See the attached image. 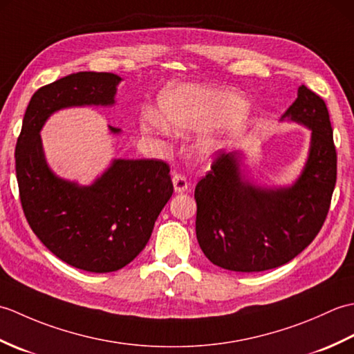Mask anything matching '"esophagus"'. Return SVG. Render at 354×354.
Listing matches in <instances>:
<instances>
[{
  "label": "esophagus",
  "mask_w": 354,
  "mask_h": 354,
  "mask_svg": "<svg viewBox=\"0 0 354 354\" xmlns=\"http://www.w3.org/2000/svg\"><path fill=\"white\" fill-rule=\"evenodd\" d=\"M171 183H173V187H175L176 193H184L189 190V181H187V178L181 175V173H173Z\"/></svg>",
  "instance_id": "obj_1"
}]
</instances>
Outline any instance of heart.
Instances as JSON below:
<instances>
[{
  "label": "heart",
  "instance_id": "b5f03b06",
  "mask_svg": "<svg viewBox=\"0 0 354 354\" xmlns=\"http://www.w3.org/2000/svg\"><path fill=\"white\" fill-rule=\"evenodd\" d=\"M158 109L165 123L176 131L202 132L237 122L246 114L248 104L234 93L196 85H173L160 94ZM162 120L158 115H149L142 126L147 131L164 132Z\"/></svg>",
  "mask_w": 354,
  "mask_h": 354
}]
</instances>
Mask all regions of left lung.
Wrapping results in <instances>:
<instances>
[{"mask_svg": "<svg viewBox=\"0 0 354 354\" xmlns=\"http://www.w3.org/2000/svg\"><path fill=\"white\" fill-rule=\"evenodd\" d=\"M284 120L312 132L307 161L292 185L254 184L242 170L243 153L230 152L216 158L194 189L196 237L216 266L236 272L281 266L312 243L326 221L336 184V149L326 103L301 85Z\"/></svg>", "mask_w": 354, "mask_h": 354, "instance_id": "1", "label": "left lung"}]
</instances>
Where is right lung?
Segmentation results:
<instances>
[{
	"instance_id": "add662e5",
	"label": "right lung",
	"mask_w": 354,
	"mask_h": 354,
	"mask_svg": "<svg viewBox=\"0 0 354 354\" xmlns=\"http://www.w3.org/2000/svg\"><path fill=\"white\" fill-rule=\"evenodd\" d=\"M122 77L80 71L42 86L30 100L15 162L21 205L37 239L68 265L114 272L145 250L171 198L161 160H114L91 185L57 176L45 160L41 129L51 114L73 106H112ZM112 133L118 127L109 126Z\"/></svg>"
}]
</instances>
